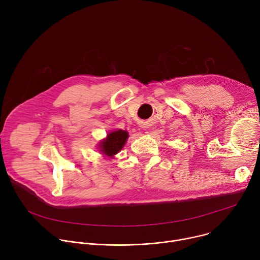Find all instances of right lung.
Returning <instances> with one entry per match:
<instances>
[{"label":"right lung","mask_w":260,"mask_h":260,"mask_svg":"<svg viewBox=\"0 0 260 260\" xmlns=\"http://www.w3.org/2000/svg\"><path fill=\"white\" fill-rule=\"evenodd\" d=\"M127 138L128 133L125 131L117 129L114 132H111L110 134H108L107 138L101 142V151L103 152V154L109 157H113L122 149Z\"/></svg>","instance_id":"add662e5"}]
</instances>
